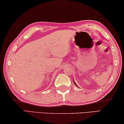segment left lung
<instances>
[{
	"instance_id": "1",
	"label": "left lung",
	"mask_w": 124,
	"mask_h": 124,
	"mask_svg": "<svg viewBox=\"0 0 124 124\" xmlns=\"http://www.w3.org/2000/svg\"><path fill=\"white\" fill-rule=\"evenodd\" d=\"M73 83H74V84H75V85H76V86L77 87H78V86H77V85H76V83H75V81H73Z\"/></svg>"
}]
</instances>
